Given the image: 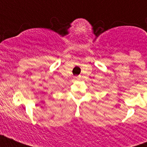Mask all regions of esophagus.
<instances>
[{"mask_svg":"<svg viewBox=\"0 0 147 147\" xmlns=\"http://www.w3.org/2000/svg\"><path fill=\"white\" fill-rule=\"evenodd\" d=\"M80 77H81V76H76L75 78H76L77 80H80Z\"/></svg>","mask_w":147,"mask_h":147,"instance_id":"obj_1","label":"esophagus"}]
</instances>
